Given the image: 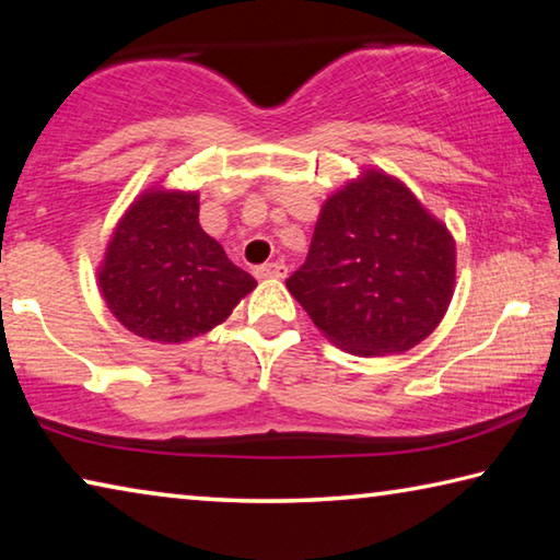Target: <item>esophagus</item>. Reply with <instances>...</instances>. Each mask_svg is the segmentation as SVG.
<instances>
[{"label":"esophagus","instance_id":"34e87169","mask_svg":"<svg viewBox=\"0 0 560 560\" xmlns=\"http://www.w3.org/2000/svg\"><path fill=\"white\" fill-rule=\"evenodd\" d=\"M287 273H289V269L283 261H271V264H264V267L254 269V277L257 279H283Z\"/></svg>","mask_w":560,"mask_h":560}]
</instances>
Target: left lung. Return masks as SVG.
I'll use <instances>...</instances> for the list:
<instances>
[{"mask_svg":"<svg viewBox=\"0 0 560 560\" xmlns=\"http://www.w3.org/2000/svg\"><path fill=\"white\" fill-rule=\"evenodd\" d=\"M457 246L412 189L365 167L320 207L287 289L330 343L353 355L415 348L450 308Z\"/></svg>","mask_w":560,"mask_h":560,"instance_id":"left-lung-1","label":"left lung"}]
</instances>
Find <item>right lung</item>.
I'll return each mask as SVG.
<instances>
[{"instance_id":"1","label":"right lung","mask_w":560,"mask_h":560,"mask_svg":"<svg viewBox=\"0 0 560 560\" xmlns=\"http://www.w3.org/2000/svg\"><path fill=\"white\" fill-rule=\"evenodd\" d=\"M257 281L200 226V195L150 187L120 217L98 267L110 314L153 343H185L230 318Z\"/></svg>"}]
</instances>
